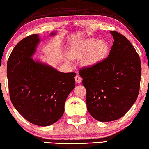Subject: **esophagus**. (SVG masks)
Masks as SVG:
<instances>
[{"label":"esophagus","mask_w":149,"mask_h":149,"mask_svg":"<svg viewBox=\"0 0 149 149\" xmlns=\"http://www.w3.org/2000/svg\"><path fill=\"white\" fill-rule=\"evenodd\" d=\"M75 80H76V82H77V83H80L81 81H82V78H81V77L80 76L77 75V76L75 77Z\"/></svg>","instance_id":"1"}]
</instances>
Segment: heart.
<instances>
[{"label": "heart", "instance_id": "1", "mask_svg": "<svg viewBox=\"0 0 149 149\" xmlns=\"http://www.w3.org/2000/svg\"><path fill=\"white\" fill-rule=\"evenodd\" d=\"M109 52V45L106 40L89 38L71 46L69 56L72 59L82 58L86 67H93L103 61Z\"/></svg>", "mask_w": 149, "mask_h": 149}]
</instances>
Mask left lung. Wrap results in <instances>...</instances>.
Returning a JSON list of instances; mask_svg holds the SVG:
<instances>
[{
  "label": "left lung",
  "instance_id": "1",
  "mask_svg": "<svg viewBox=\"0 0 149 149\" xmlns=\"http://www.w3.org/2000/svg\"><path fill=\"white\" fill-rule=\"evenodd\" d=\"M114 42L108 57L79 74L86 90L88 113L100 122L122 118L133 106L140 86V58L125 36L111 31Z\"/></svg>",
  "mask_w": 149,
  "mask_h": 149
}]
</instances>
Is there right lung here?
<instances>
[{"label":"right lung","instance_id":"obj_1","mask_svg":"<svg viewBox=\"0 0 149 149\" xmlns=\"http://www.w3.org/2000/svg\"><path fill=\"white\" fill-rule=\"evenodd\" d=\"M56 32H52L54 35ZM40 42L33 34L17 44L9 56L7 75L10 100L24 119L47 127L63 116L66 99L75 88V73H62L31 56Z\"/></svg>","mask_w":149,"mask_h":149}]
</instances>
